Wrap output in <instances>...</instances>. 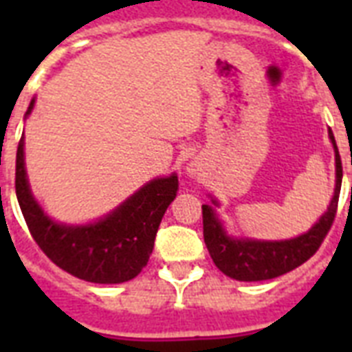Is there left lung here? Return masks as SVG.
Returning <instances> with one entry per match:
<instances>
[{
    "label": "left lung",
    "instance_id": "left-lung-1",
    "mask_svg": "<svg viewBox=\"0 0 352 352\" xmlns=\"http://www.w3.org/2000/svg\"><path fill=\"white\" fill-rule=\"evenodd\" d=\"M331 140L336 149V188L334 197L329 204V210L322 219L312 226L307 234L289 241H252L232 239L225 234L223 226L215 217L214 210L208 204H203V235L210 256L215 267L228 278L237 281H265L278 278L294 270L307 259H311L322 246L325 235L336 217L338 210L340 188H342V160L338 146L331 133Z\"/></svg>",
    "mask_w": 352,
    "mask_h": 352
}]
</instances>
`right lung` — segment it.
I'll use <instances>...</instances> for the list:
<instances>
[{"mask_svg": "<svg viewBox=\"0 0 352 352\" xmlns=\"http://www.w3.org/2000/svg\"><path fill=\"white\" fill-rule=\"evenodd\" d=\"M30 102L27 115L32 111ZM179 179H155L95 225H58L43 214L25 175L23 137L16 153V197L41 252L56 267L91 283H124L140 274L153 252L166 208L175 199Z\"/></svg>", "mask_w": 352, "mask_h": 352, "instance_id": "1", "label": "right lung"}]
</instances>
